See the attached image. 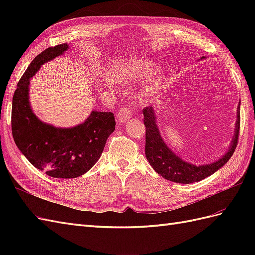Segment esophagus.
Here are the masks:
<instances>
[{
    "label": "esophagus",
    "instance_id": "obj_1",
    "mask_svg": "<svg viewBox=\"0 0 255 255\" xmlns=\"http://www.w3.org/2000/svg\"><path fill=\"white\" fill-rule=\"evenodd\" d=\"M132 110H130V107L128 106H122L121 109L118 112V120L120 122H126L127 120H128L130 117H132Z\"/></svg>",
    "mask_w": 255,
    "mask_h": 255
}]
</instances>
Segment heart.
<instances>
[{"mask_svg": "<svg viewBox=\"0 0 255 255\" xmlns=\"http://www.w3.org/2000/svg\"><path fill=\"white\" fill-rule=\"evenodd\" d=\"M154 66L149 59H138L133 61L132 64L125 66L123 68H118L113 72V79L123 82V83H130L144 80L149 76V74L153 71ZM160 74L157 72L154 76L151 83L144 89V96L151 95L153 91H155L159 85Z\"/></svg>", "mask_w": 255, "mask_h": 255, "instance_id": "heart-1", "label": "heart"}]
</instances>
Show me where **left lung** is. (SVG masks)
Wrapping results in <instances>:
<instances>
[{
    "label": "left lung",
    "mask_w": 255,
    "mask_h": 255,
    "mask_svg": "<svg viewBox=\"0 0 255 255\" xmlns=\"http://www.w3.org/2000/svg\"><path fill=\"white\" fill-rule=\"evenodd\" d=\"M204 58V57H202ZM143 123L145 127V157L149 160L150 165L159 175L164 179L175 183L189 184L199 182L205 177L212 175L228 163V160L233 155L236 149L239 137V128H241V114L239 106L237 110V121L232 143L229 151L219 160L215 163L196 166L182 160L179 156L168 148L164 140L161 139L159 130L155 121V114L151 106L142 110Z\"/></svg>",
    "instance_id": "1"
}]
</instances>
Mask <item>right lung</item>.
Masks as SVG:
<instances>
[{
	"mask_svg": "<svg viewBox=\"0 0 255 255\" xmlns=\"http://www.w3.org/2000/svg\"><path fill=\"white\" fill-rule=\"evenodd\" d=\"M68 49L67 43L57 44L33 59L17 85L11 110V132L19 150L34 167L59 179H74L86 173L101 156L116 126L113 113L94 111L80 126L54 128L41 122L30 110L29 79L44 63Z\"/></svg>",
	"mask_w": 255,
	"mask_h": 255,
	"instance_id": "obj_1",
	"label": "right lung"
}]
</instances>
